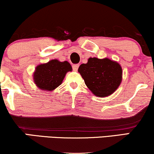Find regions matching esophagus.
I'll return each mask as SVG.
<instances>
[{
	"label": "esophagus",
	"mask_w": 154,
	"mask_h": 154,
	"mask_svg": "<svg viewBox=\"0 0 154 154\" xmlns=\"http://www.w3.org/2000/svg\"><path fill=\"white\" fill-rule=\"evenodd\" d=\"M78 68H79V64H73V65H72V69H73L74 71H77Z\"/></svg>",
	"instance_id": "1"
}]
</instances>
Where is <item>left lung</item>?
Instances as JSON below:
<instances>
[{
	"instance_id": "obj_1",
	"label": "left lung",
	"mask_w": 154,
	"mask_h": 154,
	"mask_svg": "<svg viewBox=\"0 0 154 154\" xmlns=\"http://www.w3.org/2000/svg\"><path fill=\"white\" fill-rule=\"evenodd\" d=\"M78 72L94 95L107 97L117 90L122 80V68L109 59L90 58L79 66Z\"/></svg>"
}]
</instances>
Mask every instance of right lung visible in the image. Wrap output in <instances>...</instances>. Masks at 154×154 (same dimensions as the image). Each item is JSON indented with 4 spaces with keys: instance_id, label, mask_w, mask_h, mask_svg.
<instances>
[{
    "instance_id": "obj_1",
    "label": "right lung",
    "mask_w": 154,
    "mask_h": 154,
    "mask_svg": "<svg viewBox=\"0 0 154 154\" xmlns=\"http://www.w3.org/2000/svg\"><path fill=\"white\" fill-rule=\"evenodd\" d=\"M72 69L69 62L53 59L36 66L34 74V82L42 90L51 91L62 84L66 72Z\"/></svg>"
}]
</instances>
